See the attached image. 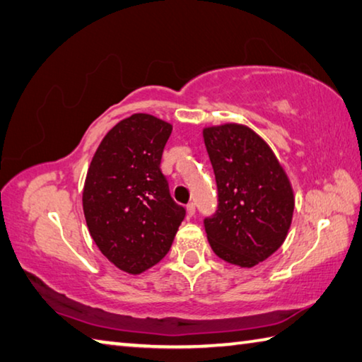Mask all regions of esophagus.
<instances>
[{
	"instance_id": "1",
	"label": "esophagus",
	"mask_w": 362,
	"mask_h": 362,
	"mask_svg": "<svg viewBox=\"0 0 362 362\" xmlns=\"http://www.w3.org/2000/svg\"><path fill=\"white\" fill-rule=\"evenodd\" d=\"M186 210H187L189 218H192L194 214H195V205H194V204H189V205L186 206Z\"/></svg>"
}]
</instances>
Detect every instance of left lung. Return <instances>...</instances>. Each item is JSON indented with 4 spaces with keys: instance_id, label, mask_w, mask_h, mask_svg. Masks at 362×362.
Masks as SVG:
<instances>
[{
    "instance_id": "obj_1",
    "label": "left lung",
    "mask_w": 362,
    "mask_h": 362,
    "mask_svg": "<svg viewBox=\"0 0 362 362\" xmlns=\"http://www.w3.org/2000/svg\"><path fill=\"white\" fill-rule=\"evenodd\" d=\"M219 206L205 219L206 238L223 261L251 269L286 240L293 223L291 181L265 139L248 125L227 122L204 129Z\"/></svg>"
}]
</instances>
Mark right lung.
I'll return each mask as SVG.
<instances>
[{"label": "right lung", "instance_id": "1", "mask_svg": "<svg viewBox=\"0 0 362 362\" xmlns=\"http://www.w3.org/2000/svg\"><path fill=\"white\" fill-rule=\"evenodd\" d=\"M171 130L167 120L132 114L106 133L88 165L82 191L88 232L125 274L139 275L160 262L185 219L160 171Z\"/></svg>", "mask_w": 362, "mask_h": 362}]
</instances>
